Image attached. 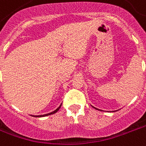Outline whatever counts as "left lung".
<instances>
[{
	"mask_svg": "<svg viewBox=\"0 0 146 146\" xmlns=\"http://www.w3.org/2000/svg\"><path fill=\"white\" fill-rule=\"evenodd\" d=\"M93 108H94V109H96V110H99V109H97V108H96V107H94V106H93ZM101 111H102V110H101ZM113 112H115V111H113Z\"/></svg>",
	"mask_w": 146,
	"mask_h": 146,
	"instance_id": "1",
	"label": "left lung"
}]
</instances>
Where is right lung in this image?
<instances>
[{"mask_svg": "<svg viewBox=\"0 0 146 146\" xmlns=\"http://www.w3.org/2000/svg\"><path fill=\"white\" fill-rule=\"evenodd\" d=\"M62 106V103H61L60 105V106H59L57 109L56 110H54V111H53V112H51V113H47V114H44V115H31V116H34V117H43V116H46V115H52V114H54V113H56L57 111H58L59 110H60V106Z\"/></svg>", "mask_w": 146, "mask_h": 146, "instance_id": "obj_1", "label": "right lung"}]
</instances>
